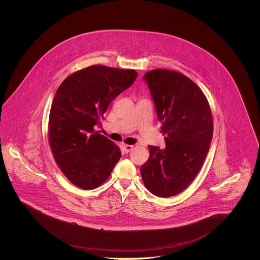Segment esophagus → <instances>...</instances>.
<instances>
[{"label":"esophagus","mask_w":260,"mask_h":260,"mask_svg":"<svg viewBox=\"0 0 260 260\" xmlns=\"http://www.w3.org/2000/svg\"><path fill=\"white\" fill-rule=\"evenodd\" d=\"M133 148H134V145H124V152L125 153H128L129 151H132L133 150Z\"/></svg>","instance_id":"esophagus-1"}]
</instances>
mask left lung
<instances>
[{
    "label": "left lung",
    "instance_id": "1",
    "mask_svg": "<svg viewBox=\"0 0 260 260\" xmlns=\"http://www.w3.org/2000/svg\"><path fill=\"white\" fill-rule=\"evenodd\" d=\"M154 100L166 147L149 146L140 173L153 195L168 198L182 192L198 174L213 134L210 104L185 75L154 69L143 76Z\"/></svg>",
    "mask_w": 260,
    "mask_h": 260
}]
</instances>
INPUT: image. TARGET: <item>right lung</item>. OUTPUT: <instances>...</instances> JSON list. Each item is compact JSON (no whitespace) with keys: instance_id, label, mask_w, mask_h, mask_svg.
I'll return each mask as SVG.
<instances>
[{"instance_id":"right-lung-1","label":"right lung","mask_w":260,"mask_h":260,"mask_svg":"<svg viewBox=\"0 0 260 260\" xmlns=\"http://www.w3.org/2000/svg\"><path fill=\"white\" fill-rule=\"evenodd\" d=\"M136 70L92 65L67 77L50 107L49 141L64 175L82 189L101 185L121 158V150L95 131L113 99L131 87Z\"/></svg>"}]
</instances>
